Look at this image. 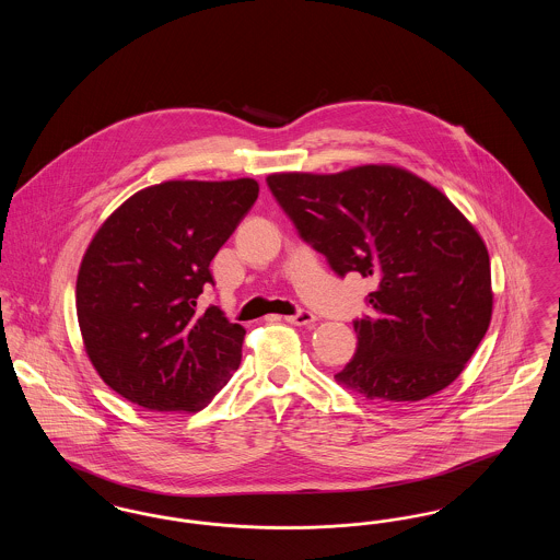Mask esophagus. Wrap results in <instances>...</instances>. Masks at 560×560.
<instances>
[{
	"label": "esophagus",
	"instance_id": "34e87169",
	"mask_svg": "<svg viewBox=\"0 0 560 560\" xmlns=\"http://www.w3.org/2000/svg\"><path fill=\"white\" fill-rule=\"evenodd\" d=\"M285 320L288 323H292V325H313L315 320H317V317L311 313V311H298L295 315H290V317H285Z\"/></svg>",
	"mask_w": 560,
	"mask_h": 560
}]
</instances>
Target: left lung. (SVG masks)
<instances>
[{
  "instance_id": "8db88e82",
  "label": "left lung",
  "mask_w": 560,
  "mask_h": 560,
  "mask_svg": "<svg viewBox=\"0 0 560 560\" xmlns=\"http://www.w3.org/2000/svg\"><path fill=\"white\" fill-rule=\"evenodd\" d=\"M268 188L300 237L340 277H372V315L338 384L375 402H413L447 388L487 334L489 254L452 201L397 165L340 174H270Z\"/></svg>"
}]
</instances>
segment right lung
<instances>
[{
	"label": "right lung",
	"instance_id": "1",
	"mask_svg": "<svg viewBox=\"0 0 560 560\" xmlns=\"http://www.w3.org/2000/svg\"><path fill=\"white\" fill-rule=\"evenodd\" d=\"M252 178L170 180L108 215L78 275V320L94 370L151 411H199L240 368L245 329L197 313L210 262L258 199Z\"/></svg>",
	"mask_w": 560,
	"mask_h": 560
}]
</instances>
